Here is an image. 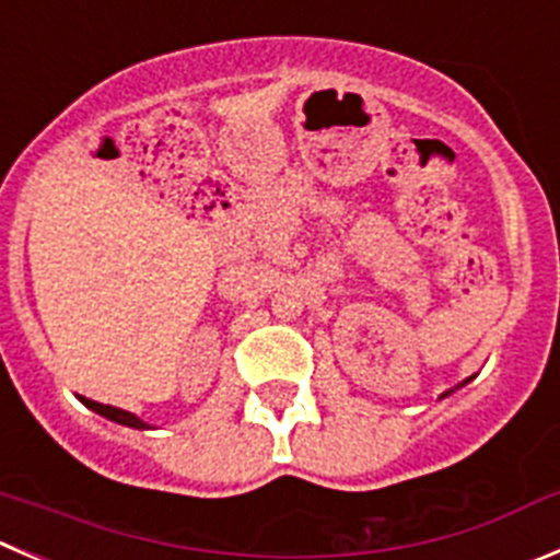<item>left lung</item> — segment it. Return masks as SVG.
I'll return each mask as SVG.
<instances>
[{
  "instance_id": "left-lung-1",
  "label": "left lung",
  "mask_w": 560,
  "mask_h": 560,
  "mask_svg": "<svg viewBox=\"0 0 560 560\" xmlns=\"http://www.w3.org/2000/svg\"><path fill=\"white\" fill-rule=\"evenodd\" d=\"M467 381H469V378H467Z\"/></svg>"
}]
</instances>
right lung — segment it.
I'll return each instance as SVG.
<instances>
[{
  "label": "right lung",
  "mask_w": 560,
  "mask_h": 560,
  "mask_svg": "<svg viewBox=\"0 0 560 560\" xmlns=\"http://www.w3.org/2000/svg\"><path fill=\"white\" fill-rule=\"evenodd\" d=\"M80 400L88 406V409H93V411H96V415L107 417V420H113V422H121V425L138 428V431H143V428H151V425H145V422L140 420V417H135L132 411L115 409V406H104V404H96V400H88V398H80Z\"/></svg>",
  "instance_id": "right-lung-1"
}]
</instances>
